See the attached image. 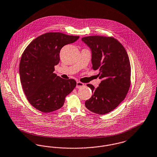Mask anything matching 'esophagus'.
Wrapping results in <instances>:
<instances>
[{
    "mask_svg": "<svg viewBox=\"0 0 157 157\" xmlns=\"http://www.w3.org/2000/svg\"><path fill=\"white\" fill-rule=\"evenodd\" d=\"M84 86V83L80 82V81H77L76 82V88H81V87H82Z\"/></svg>",
    "mask_w": 157,
    "mask_h": 157,
    "instance_id": "1",
    "label": "esophagus"
}]
</instances>
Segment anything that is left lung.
<instances>
[{
  "mask_svg": "<svg viewBox=\"0 0 157 157\" xmlns=\"http://www.w3.org/2000/svg\"><path fill=\"white\" fill-rule=\"evenodd\" d=\"M83 41L92 52V69L98 70L101 79L92 90V97L85 102L86 107L98 114L115 109L125 98L130 85L131 67L129 56L123 45L113 37L92 36L83 37Z\"/></svg>",
  "mask_w": 157,
  "mask_h": 157,
  "instance_id": "1",
  "label": "left lung"
}]
</instances>
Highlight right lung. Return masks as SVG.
<instances>
[{
	"label": "right lung",
	"mask_w": 157,
	"mask_h": 157,
	"mask_svg": "<svg viewBox=\"0 0 157 157\" xmlns=\"http://www.w3.org/2000/svg\"><path fill=\"white\" fill-rule=\"evenodd\" d=\"M79 38L47 33L32 41L23 52L19 63L21 82L28 101L37 110L50 113L60 109L76 86L75 80H66L53 72L60 61L61 48Z\"/></svg>",
	"instance_id": "obj_1"
}]
</instances>
